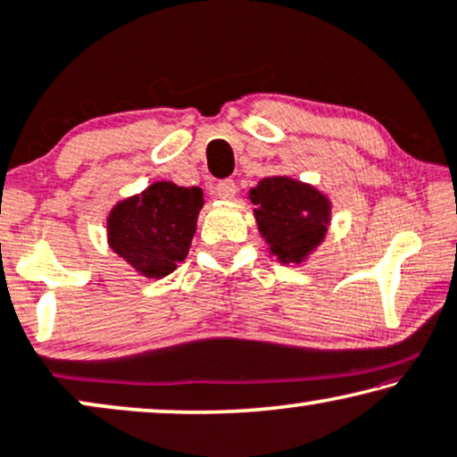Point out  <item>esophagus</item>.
Listing matches in <instances>:
<instances>
[{"label":"esophagus","instance_id":"1","mask_svg":"<svg viewBox=\"0 0 457 457\" xmlns=\"http://www.w3.org/2000/svg\"><path fill=\"white\" fill-rule=\"evenodd\" d=\"M236 192H238V186H236L234 179H221L219 184L215 186V196L217 198H223V200H232L236 196Z\"/></svg>","mask_w":457,"mask_h":457}]
</instances>
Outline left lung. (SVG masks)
<instances>
[{"label": "left lung", "mask_w": 457, "mask_h": 457, "mask_svg": "<svg viewBox=\"0 0 457 457\" xmlns=\"http://www.w3.org/2000/svg\"><path fill=\"white\" fill-rule=\"evenodd\" d=\"M259 229L282 263H301L324 240L330 203L315 187L290 178H265L251 190Z\"/></svg>", "instance_id": "8db88e82"}]
</instances>
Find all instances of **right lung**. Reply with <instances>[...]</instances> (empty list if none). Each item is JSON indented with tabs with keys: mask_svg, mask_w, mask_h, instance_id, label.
<instances>
[{
	"mask_svg": "<svg viewBox=\"0 0 457 457\" xmlns=\"http://www.w3.org/2000/svg\"><path fill=\"white\" fill-rule=\"evenodd\" d=\"M200 209V187L156 181L111 211L108 242L119 257L144 276H169L190 251Z\"/></svg>",
	"mask_w": 457,
	"mask_h": 457,
	"instance_id": "right-lung-1",
	"label": "right lung"
}]
</instances>
